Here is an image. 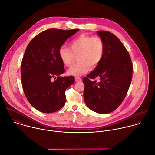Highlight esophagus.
Masks as SVG:
<instances>
[{"label": "esophagus", "mask_w": 155, "mask_h": 155, "mask_svg": "<svg viewBox=\"0 0 155 155\" xmlns=\"http://www.w3.org/2000/svg\"><path fill=\"white\" fill-rule=\"evenodd\" d=\"M75 79V81H77V82H78V81H82V79H81V78H80V77H76Z\"/></svg>", "instance_id": "34e87169"}]
</instances>
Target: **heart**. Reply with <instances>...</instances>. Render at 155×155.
I'll return each instance as SVG.
<instances>
[{
    "mask_svg": "<svg viewBox=\"0 0 155 155\" xmlns=\"http://www.w3.org/2000/svg\"><path fill=\"white\" fill-rule=\"evenodd\" d=\"M69 47L62 46L58 51L63 64L71 67L77 56L78 63L68 71L69 75L80 76L89 69L97 66L104 55L105 46L103 40L99 36L81 35L73 39Z\"/></svg>",
    "mask_w": 155,
    "mask_h": 155,
    "instance_id": "obj_1",
    "label": "heart"
}]
</instances>
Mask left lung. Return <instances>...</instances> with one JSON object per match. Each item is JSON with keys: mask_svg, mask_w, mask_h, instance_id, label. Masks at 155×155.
<instances>
[{"mask_svg": "<svg viewBox=\"0 0 155 155\" xmlns=\"http://www.w3.org/2000/svg\"><path fill=\"white\" fill-rule=\"evenodd\" d=\"M97 33L104 41V53L100 64L83 78V95L90 109L106 114L124 100L132 79L133 64L129 52L115 35L106 31ZM97 78L99 82L94 80Z\"/></svg>", "mask_w": 155, "mask_h": 155, "instance_id": "left-lung-1", "label": "left lung"}]
</instances>
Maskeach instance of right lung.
Wrapping results in <instances>:
<instances>
[{"instance_id":"1","label":"right lung","mask_w":155,"mask_h":155,"mask_svg":"<svg viewBox=\"0 0 155 155\" xmlns=\"http://www.w3.org/2000/svg\"><path fill=\"white\" fill-rule=\"evenodd\" d=\"M78 31L46 29L35 36L25 50L20 72L23 92L31 105L41 112H55L65 104V91L75 78L60 77L65 69L58 51Z\"/></svg>"}]
</instances>
